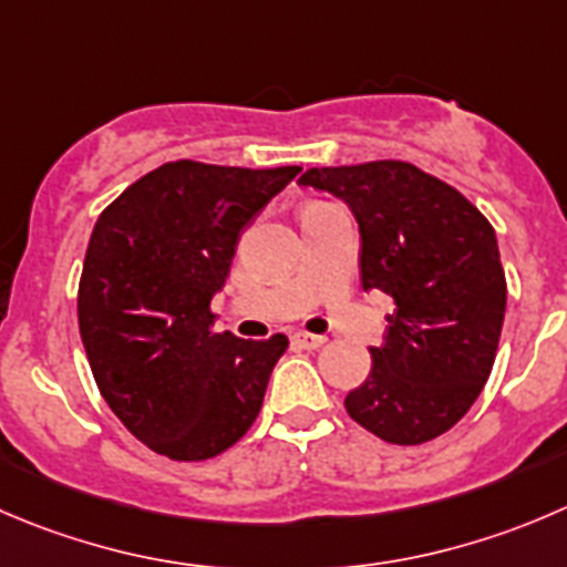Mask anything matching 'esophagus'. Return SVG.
Instances as JSON below:
<instances>
[{"mask_svg":"<svg viewBox=\"0 0 567 567\" xmlns=\"http://www.w3.org/2000/svg\"><path fill=\"white\" fill-rule=\"evenodd\" d=\"M296 346H301V349H321L323 343H327V334H312V332H296L293 334Z\"/></svg>","mask_w":567,"mask_h":567,"instance_id":"esophagus-1","label":"esophagus"}]
</instances>
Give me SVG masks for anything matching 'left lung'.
<instances>
[{"mask_svg": "<svg viewBox=\"0 0 567 567\" xmlns=\"http://www.w3.org/2000/svg\"><path fill=\"white\" fill-rule=\"evenodd\" d=\"M299 183L351 207L362 288L395 301L346 412L384 443L435 441L471 410L496 360L507 279L491 221L457 188L404 161L307 168Z\"/></svg>", "mask_w": 567, "mask_h": 567, "instance_id": "1", "label": "left lung"}]
</instances>
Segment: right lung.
<instances>
[{"mask_svg":"<svg viewBox=\"0 0 567 567\" xmlns=\"http://www.w3.org/2000/svg\"><path fill=\"white\" fill-rule=\"evenodd\" d=\"M299 172L163 163L99 216L76 290L80 338L99 393L155 454L218 457L255 423L288 338L216 332L210 299L240 229Z\"/></svg>","mask_w":567,"mask_h":567,"instance_id":"1","label":"right lung"}]
</instances>
